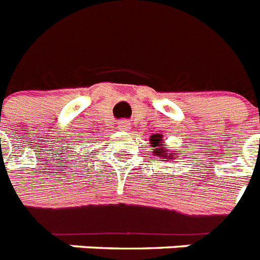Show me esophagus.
I'll return each mask as SVG.
<instances>
[{
  "label": "esophagus",
  "instance_id": "obj_1",
  "mask_svg": "<svg viewBox=\"0 0 260 260\" xmlns=\"http://www.w3.org/2000/svg\"><path fill=\"white\" fill-rule=\"evenodd\" d=\"M118 127L120 130H128L130 128V122L128 120H120V122H118Z\"/></svg>",
  "mask_w": 260,
  "mask_h": 260
}]
</instances>
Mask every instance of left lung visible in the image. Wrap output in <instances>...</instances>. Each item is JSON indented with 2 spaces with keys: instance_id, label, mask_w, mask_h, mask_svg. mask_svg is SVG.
Segmentation results:
<instances>
[{
  "instance_id": "1",
  "label": "left lung",
  "mask_w": 260,
  "mask_h": 260,
  "mask_svg": "<svg viewBox=\"0 0 260 260\" xmlns=\"http://www.w3.org/2000/svg\"><path fill=\"white\" fill-rule=\"evenodd\" d=\"M150 146L154 147L153 149V153L154 155H157L158 158H162V161H168V159H174L177 158L178 154L176 153V149L174 150H169V149H166V143L162 142V136H159V134H155V136H151L150 138Z\"/></svg>"
}]
</instances>
